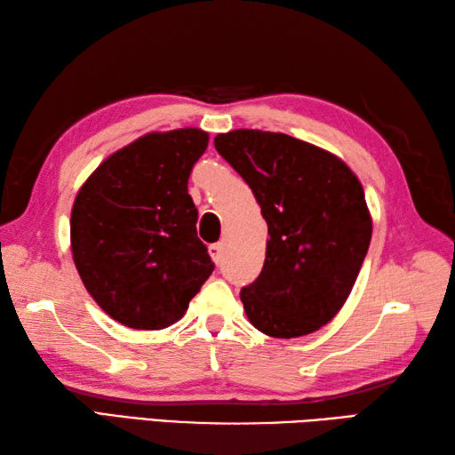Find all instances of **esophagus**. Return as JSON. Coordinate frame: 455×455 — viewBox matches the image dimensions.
<instances>
[{
  "label": "esophagus",
  "mask_w": 455,
  "mask_h": 455,
  "mask_svg": "<svg viewBox=\"0 0 455 455\" xmlns=\"http://www.w3.org/2000/svg\"><path fill=\"white\" fill-rule=\"evenodd\" d=\"M209 254L212 258V262L219 266L220 259H222V244H211L209 246Z\"/></svg>",
  "instance_id": "esophagus-1"
}]
</instances>
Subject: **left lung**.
<instances>
[{
  "label": "left lung",
  "instance_id": "obj_1",
  "mask_svg": "<svg viewBox=\"0 0 455 455\" xmlns=\"http://www.w3.org/2000/svg\"><path fill=\"white\" fill-rule=\"evenodd\" d=\"M215 148L252 189L267 222L262 274L240 291L248 321L274 338L311 334L340 311L371 240L355 173L283 132L236 129Z\"/></svg>",
  "mask_w": 455,
  "mask_h": 455
}]
</instances>
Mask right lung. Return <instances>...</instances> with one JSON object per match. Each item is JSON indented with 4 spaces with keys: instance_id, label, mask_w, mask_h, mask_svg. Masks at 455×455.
<instances>
[{
    "instance_id": "obj_1",
    "label": "right lung",
    "mask_w": 455,
    "mask_h": 455,
    "mask_svg": "<svg viewBox=\"0 0 455 455\" xmlns=\"http://www.w3.org/2000/svg\"><path fill=\"white\" fill-rule=\"evenodd\" d=\"M207 144L201 129L148 132L105 158L76 196L74 264L113 321L134 331L178 323L215 269L188 193Z\"/></svg>"
}]
</instances>
